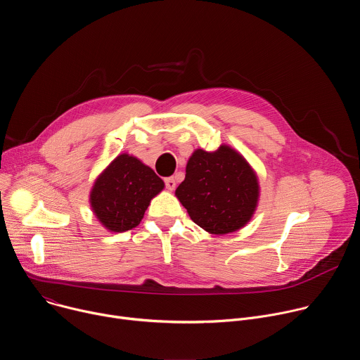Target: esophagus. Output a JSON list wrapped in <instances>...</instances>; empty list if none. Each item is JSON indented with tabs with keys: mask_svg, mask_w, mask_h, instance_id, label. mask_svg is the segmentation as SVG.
<instances>
[{
	"mask_svg": "<svg viewBox=\"0 0 360 360\" xmlns=\"http://www.w3.org/2000/svg\"><path fill=\"white\" fill-rule=\"evenodd\" d=\"M165 186H167L168 191H174V189L176 188L175 179H174V178H167V179H165Z\"/></svg>",
	"mask_w": 360,
	"mask_h": 360,
	"instance_id": "34e87169",
	"label": "esophagus"
}]
</instances>
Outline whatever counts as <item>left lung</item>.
I'll return each mask as SVG.
<instances>
[{
  "instance_id": "left-lung-1",
  "label": "left lung",
  "mask_w": 360,
  "mask_h": 360,
  "mask_svg": "<svg viewBox=\"0 0 360 360\" xmlns=\"http://www.w3.org/2000/svg\"><path fill=\"white\" fill-rule=\"evenodd\" d=\"M175 195L196 225L212 235H226L252 219L259 181L240 153L224 143L214 152L193 150Z\"/></svg>"
}]
</instances>
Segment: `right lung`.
<instances>
[{"instance_id": "obj_1", "label": "right lung", "mask_w": 360, "mask_h": 360, "mask_svg": "<svg viewBox=\"0 0 360 360\" xmlns=\"http://www.w3.org/2000/svg\"><path fill=\"white\" fill-rule=\"evenodd\" d=\"M164 181L129 153H121L95 179L89 205L98 222L110 232H125L139 225L150 199Z\"/></svg>"}]
</instances>
